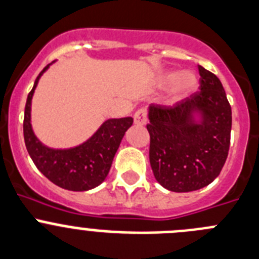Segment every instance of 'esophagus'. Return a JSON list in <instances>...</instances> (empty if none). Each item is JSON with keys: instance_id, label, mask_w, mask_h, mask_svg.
<instances>
[{"instance_id": "esophagus-1", "label": "esophagus", "mask_w": 259, "mask_h": 259, "mask_svg": "<svg viewBox=\"0 0 259 259\" xmlns=\"http://www.w3.org/2000/svg\"><path fill=\"white\" fill-rule=\"evenodd\" d=\"M147 122V112L146 109H138L134 113V124L138 126H143Z\"/></svg>"}]
</instances>
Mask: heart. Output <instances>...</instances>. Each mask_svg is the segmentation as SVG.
Listing matches in <instances>:
<instances>
[{"mask_svg":"<svg viewBox=\"0 0 259 259\" xmlns=\"http://www.w3.org/2000/svg\"><path fill=\"white\" fill-rule=\"evenodd\" d=\"M162 83L164 85L171 83V93H170L171 102H179L195 92L199 80L195 72L192 71L170 72L164 76Z\"/></svg>","mask_w":259,"mask_h":259,"instance_id":"obj_1","label":"heart"}]
</instances>
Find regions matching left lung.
I'll return each mask as SVG.
<instances>
[{
	"instance_id": "1",
	"label": "left lung",
	"mask_w": 259,
	"mask_h": 259,
	"mask_svg": "<svg viewBox=\"0 0 259 259\" xmlns=\"http://www.w3.org/2000/svg\"><path fill=\"white\" fill-rule=\"evenodd\" d=\"M200 92L173 107L150 106V162L156 181L191 192L220 176L230 148L232 113L222 82L199 66Z\"/></svg>"
}]
</instances>
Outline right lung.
<instances>
[{
	"label": "right lung",
	"instance_id": "add662e5",
	"mask_svg": "<svg viewBox=\"0 0 259 259\" xmlns=\"http://www.w3.org/2000/svg\"><path fill=\"white\" fill-rule=\"evenodd\" d=\"M51 64L39 72L33 89L28 94L23 122L25 147L37 169L54 185L68 191L93 190L108 176L121 141L133 125V118H108L88 141L76 147L50 148L45 146L32 129L31 106L37 83Z\"/></svg>",
	"mask_w": 259,
	"mask_h": 259
}]
</instances>
